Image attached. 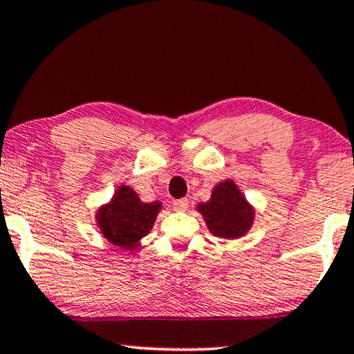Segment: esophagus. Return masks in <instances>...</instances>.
<instances>
[{
	"instance_id": "34e87169",
	"label": "esophagus",
	"mask_w": 354,
	"mask_h": 354,
	"mask_svg": "<svg viewBox=\"0 0 354 354\" xmlns=\"http://www.w3.org/2000/svg\"><path fill=\"white\" fill-rule=\"evenodd\" d=\"M172 205H174V209H177V211H185V209L188 208V200H187V198L176 200Z\"/></svg>"
}]
</instances>
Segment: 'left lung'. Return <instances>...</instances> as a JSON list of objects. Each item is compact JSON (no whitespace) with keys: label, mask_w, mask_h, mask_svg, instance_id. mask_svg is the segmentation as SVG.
<instances>
[{"label":"left lung","mask_w":354,"mask_h":354,"mask_svg":"<svg viewBox=\"0 0 354 354\" xmlns=\"http://www.w3.org/2000/svg\"><path fill=\"white\" fill-rule=\"evenodd\" d=\"M211 234L223 239H237L250 229L254 209L232 180L221 182L206 203L198 205Z\"/></svg>","instance_id":"left-lung-1"}]
</instances>
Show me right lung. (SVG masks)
<instances>
[{
  "mask_svg": "<svg viewBox=\"0 0 354 354\" xmlns=\"http://www.w3.org/2000/svg\"><path fill=\"white\" fill-rule=\"evenodd\" d=\"M159 211V201L143 203L133 188L120 187L112 201L99 209L97 224L110 244L136 249L140 239L151 231Z\"/></svg>",
  "mask_w": 354,
  "mask_h": 354,
  "instance_id": "obj_1",
  "label": "right lung"
}]
</instances>
